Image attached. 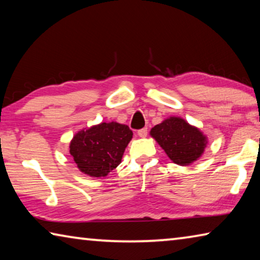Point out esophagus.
Wrapping results in <instances>:
<instances>
[{
	"label": "esophagus",
	"instance_id": "1",
	"mask_svg": "<svg viewBox=\"0 0 260 260\" xmlns=\"http://www.w3.org/2000/svg\"><path fill=\"white\" fill-rule=\"evenodd\" d=\"M138 135L140 136V138H146V136L148 135V128H147V127H146V128L139 129L138 131Z\"/></svg>",
	"mask_w": 260,
	"mask_h": 260
}]
</instances>
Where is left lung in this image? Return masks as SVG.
I'll use <instances>...</instances> for the list:
<instances>
[{
  "label": "left lung",
  "mask_w": 260,
  "mask_h": 260,
  "mask_svg": "<svg viewBox=\"0 0 260 260\" xmlns=\"http://www.w3.org/2000/svg\"><path fill=\"white\" fill-rule=\"evenodd\" d=\"M151 138L173 162L181 166L192 164L203 155L208 138L197 127L180 117H169L152 127Z\"/></svg>",
  "instance_id": "obj_1"
}]
</instances>
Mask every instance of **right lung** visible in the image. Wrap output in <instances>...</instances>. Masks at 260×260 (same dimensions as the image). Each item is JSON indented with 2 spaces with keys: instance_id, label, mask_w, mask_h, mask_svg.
Returning <instances> with one entry per match:
<instances>
[{
  "instance_id": "1",
  "label": "right lung",
  "mask_w": 260,
  "mask_h": 260,
  "mask_svg": "<svg viewBox=\"0 0 260 260\" xmlns=\"http://www.w3.org/2000/svg\"><path fill=\"white\" fill-rule=\"evenodd\" d=\"M133 132L119 122H101L74 134L70 153L78 169L89 177H107L120 164Z\"/></svg>"
}]
</instances>
